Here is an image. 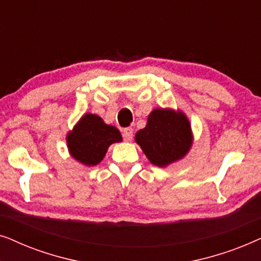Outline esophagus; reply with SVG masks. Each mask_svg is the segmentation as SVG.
<instances>
[{
    "label": "esophagus",
    "instance_id": "34e87169",
    "mask_svg": "<svg viewBox=\"0 0 261 261\" xmlns=\"http://www.w3.org/2000/svg\"><path fill=\"white\" fill-rule=\"evenodd\" d=\"M122 137L126 141H132V139H133V128L130 127L124 128L122 132Z\"/></svg>",
    "mask_w": 261,
    "mask_h": 261
}]
</instances>
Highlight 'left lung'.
<instances>
[{
	"instance_id": "obj_1",
	"label": "left lung",
	"mask_w": 261,
	"mask_h": 261,
	"mask_svg": "<svg viewBox=\"0 0 261 261\" xmlns=\"http://www.w3.org/2000/svg\"><path fill=\"white\" fill-rule=\"evenodd\" d=\"M135 141L153 165L165 167L183 158L192 145L191 126L180 110L154 109Z\"/></svg>"
}]
</instances>
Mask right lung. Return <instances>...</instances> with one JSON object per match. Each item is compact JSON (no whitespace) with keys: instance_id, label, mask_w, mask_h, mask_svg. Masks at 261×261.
Masks as SVG:
<instances>
[{"instance_id":"right-lung-1","label":"right lung","mask_w":261,"mask_h":261,"mask_svg":"<svg viewBox=\"0 0 261 261\" xmlns=\"http://www.w3.org/2000/svg\"><path fill=\"white\" fill-rule=\"evenodd\" d=\"M66 141L70 154L77 162L95 166L105 158L109 146L122 141V137L116 127L106 124L98 115L85 114L67 134Z\"/></svg>"}]
</instances>
